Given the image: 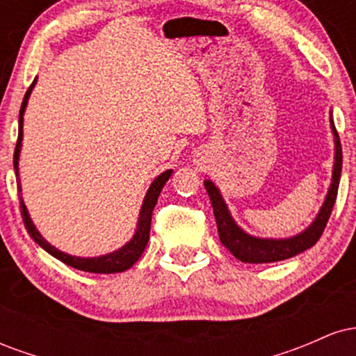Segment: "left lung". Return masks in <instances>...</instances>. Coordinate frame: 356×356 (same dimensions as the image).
Returning <instances> with one entry per match:
<instances>
[{"label":"left lung","mask_w":356,"mask_h":356,"mask_svg":"<svg viewBox=\"0 0 356 356\" xmlns=\"http://www.w3.org/2000/svg\"><path fill=\"white\" fill-rule=\"evenodd\" d=\"M332 129L334 136V167H333L332 186H330L325 204L321 206V209L318 212L316 219L313 220L312 226H309L306 231L301 232V234L295 236V238L259 239V238H252V236L246 234V232L241 229L238 224L232 220L226 204H224L222 197H220L218 187H216L211 181L204 182L207 194H209L211 197L212 207H214V216H216V222H218L220 243L229 249L232 254L238 257L239 261H243V263H251V264L283 261L306 251V249H309L313 244H316L318 239L321 238L323 231H325L326 227V222H328L330 216H332L334 201H337L338 184H340L341 164H343L340 137H338V132L337 129H334L333 120H332Z\"/></svg>","instance_id":"obj_1"}]
</instances>
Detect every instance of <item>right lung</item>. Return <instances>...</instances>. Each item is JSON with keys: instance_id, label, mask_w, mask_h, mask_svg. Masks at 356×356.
<instances>
[{"instance_id": "add662e5", "label": "right lung", "mask_w": 356, "mask_h": 356, "mask_svg": "<svg viewBox=\"0 0 356 356\" xmlns=\"http://www.w3.org/2000/svg\"><path fill=\"white\" fill-rule=\"evenodd\" d=\"M35 81H36V79L33 80V83L30 85V88L26 90V93H24L22 108H19L18 140H16L15 155H13V165H15V172H16V181H18V189H19L18 157H19V149H22V138H23V113H24V108H26L28 97H30L31 88H33ZM170 174H172V170H165V172H162L152 182V186L149 187V191H147V194H145L144 204H142L136 234H134V238L130 239V243H127L125 246L118 249V251L110 252V254H105V256H100V257H75V256H70V254H65V252H61L56 248H53L51 244H48L47 241L42 238V234L36 231L33 222H31L30 216H28L26 207H24L22 197H19V209H22V218H23L24 227H26L28 234H30L31 238L35 239L36 244H40V246H42L44 251L50 252L53 257L60 259L61 263L68 264V266L80 269V271L99 273V275H112V273H122V271H125V269L132 268L134 264H136L138 261V257L142 256V252H144V249L147 246V241H149L150 220H152V211L155 207V202H157V197H159V194H161L164 184L169 181Z\"/></svg>"}]
</instances>
